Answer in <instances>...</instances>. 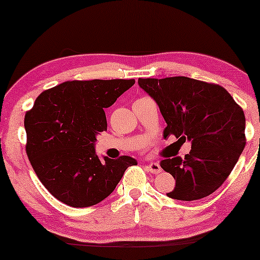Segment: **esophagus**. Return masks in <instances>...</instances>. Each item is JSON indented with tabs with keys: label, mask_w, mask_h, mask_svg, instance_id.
<instances>
[{
	"label": "esophagus",
	"mask_w": 260,
	"mask_h": 260,
	"mask_svg": "<svg viewBox=\"0 0 260 260\" xmlns=\"http://www.w3.org/2000/svg\"><path fill=\"white\" fill-rule=\"evenodd\" d=\"M147 169H148V172H150L151 174H158V173L162 172L161 166H159L157 162L148 163V165H147Z\"/></svg>",
	"instance_id": "34e87169"
}]
</instances>
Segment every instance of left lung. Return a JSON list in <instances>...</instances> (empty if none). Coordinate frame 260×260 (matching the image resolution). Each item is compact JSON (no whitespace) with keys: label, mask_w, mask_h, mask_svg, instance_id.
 <instances>
[{"label":"left lung","mask_w":260,"mask_h":260,"mask_svg":"<svg viewBox=\"0 0 260 260\" xmlns=\"http://www.w3.org/2000/svg\"><path fill=\"white\" fill-rule=\"evenodd\" d=\"M138 85L157 103L167 126L165 138L174 135L189 141V154L161 161L176 186L169 198L181 201L204 199L225 182L243 152L245 115L220 85L170 77L138 79Z\"/></svg>","instance_id":"left-lung-1"}]
</instances>
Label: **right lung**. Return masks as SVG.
Segmentation results:
<instances>
[{
    "instance_id": "right-lung-1",
    "label": "right lung",
    "mask_w": 260,
    "mask_h": 260,
    "mask_svg": "<svg viewBox=\"0 0 260 260\" xmlns=\"http://www.w3.org/2000/svg\"><path fill=\"white\" fill-rule=\"evenodd\" d=\"M135 79L73 80L42 92L24 116L26 151L39 180L71 207H90L115 190L130 156L112 159L95 154L97 136L108 129L104 109Z\"/></svg>"
}]
</instances>
